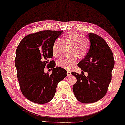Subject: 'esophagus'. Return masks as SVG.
<instances>
[{"label":"esophagus","mask_w":125,"mask_h":125,"mask_svg":"<svg viewBox=\"0 0 125 125\" xmlns=\"http://www.w3.org/2000/svg\"><path fill=\"white\" fill-rule=\"evenodd\" d=\"M67 76H70L71 75V72L69 71H67Z\"/></svg>","instance_id":"1"}]
</instances>
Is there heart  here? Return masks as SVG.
Listing matches in <instances>:
<instances>
[{
	"mask_svg": "<svg viewBox=\"0 0 125 125\" xmlns=\"http://www.w3.org/2000/svg\"><path fill=\"white\" fill-rule=\"evenodd\" d=\"M62 43L63 45H69L68 53L70 54L58 59L57 65L64 69L71 68L76 62L77 58L83 59L89 50V43L87 40L77 33L71 31L63 36L62 42L58 40L53 42L52 51L54 57H59L62 53Z\"/></svg>",
	"mask_w": 125,
	"mask_h": 125,
	"instance_id": "b5f03b06",
	"label": "heart"
}]
</instances>
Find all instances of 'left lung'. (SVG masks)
<instances>
[{"label": "left lung", "mask_w": 125, "mask_h": 125, "mask_svg": "<svg viewBox=\"0 0 125 125\" xmlns=\"http://www.w3.org/2000/svg\"><path fill=\"white\" fill-rule=\"evenodd\" d=\"M90 47L86 56L78 63L82 74L72 72L77 82L73 86L74 95L83 103L95 102L105 96L114 67L113 53L105 40L92 33L87 35ZM89 74L86 77L83 72Z\"/></svg>", "instance_id": "left-lung-1"}]
</instances>
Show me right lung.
Wrapping results in <instances>:
<instances>
[{
	"instance_id": "1",
	"label": "right lung",
	"mask_w": 125,
	"mask_h": 125,
	"mask_svg": "<svg viewBox=\"0 0 125 125\" xmlns=\"http://www.w3.org/2000/svg\"><path fill=\"white\" fill-rule=\"evenodd\" d=\"M62 32L45 30L32 33L24 37L18 45L15 63L20 89L33 102L44 104L50 101L57 84L67 75L65 69L55 67L53 60L47 65L48 59L53 56V42ZM47 65L53 68L51 74L44 72Z\"/></svg>"
}]
</instances>
